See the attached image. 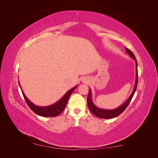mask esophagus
Masks as SVG:
<instances>
[{
	"label": "esophagus",
	"mask_w": 158,
	"mask_h": 158,
	"mask_svg": "<svg viewBox=\"0 0 158 158\" xmlns=\"http://www.w3.org/2000/svg\"><path fill=\"white\" fill-rule=\"evenodd\" d=\"M84 82H86V81H85L84 79Z\"/></svg>",
	"instance_id": "obj_1"
}]
</instances>
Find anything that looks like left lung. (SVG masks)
Segmentation results:
<instances>
[{"label": "left lung", "instance_id": "obj_1", "mask_svg": "<svg viewBox=\"0 0 158 158\" xmlns=\"http://www.w3.org/2000/svg\"><path fill=\"white\" fill-rule=\"evenodd\" d=\"M125 49L127 53L129 55L131 58L135 60V63H136V82H135V88L133 89L132 92L131 93V95L129 96V98L127 99V101L123 103L121 106H119L117 108L113 109H100L96 107L94 105V103L92 102V92H91V89H89V93H88V96L87 98V102H88V107L90 110V111L92 112L95 116H96L99 118H114L117 116H118L119 114H121L124 111H125V109L128 106V104L130 103L131 99L133 97L134 94H135L136 89L137 88V84H138V64H137V60L136 59L135 56L132 53V52L128 49L127 47H125Z\"/></svg>", "mask_w": 158, "mask_h": 158}]
</instances>
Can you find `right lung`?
I'll return each mask as SVG.
<instances>
[{"label": "right lung", "mask_w": 158, "mask_h": 158, "mask_svg": "<svg viewBox=\"0 0 158 158\" xmlns=\"http://www.w3.org/2000/svg\"><path fill=\"white\" fill-rule=\"evenodd\" d=\"M18 84L20 87L21 88L22 94L23 95V98H24L27 104V106L30 107V108L32 110V111L36 113L37 114L41 117H56L60 114L62 112L64 111V109L66 107V104L68 103V101L69 99V98L71 95L72 93L73 92V91L76 88L77 85H76L75 87L69 90L67 92H66L63 96L58 102H56L55 103L49 106H45V107H40V106H37L35 104H33L32 102H31L29 99L27 98V97L25 95L24 93L23 92L22 89V88L20 86V82L18 81Z\"/></svg>", "instance_id": "1"}]
</instances>
